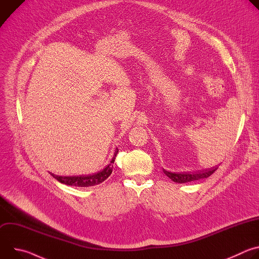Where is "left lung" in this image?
<instances>
[{
  "mask_svg": "<svg viewBox=\"0 0 259 259\" xmlns=\"http://www.w3.org/2000/svg\"><path fill=\"white\" fill-rule=\"evenodd\" d=\"M217 170V167H213L208 170L198 171V172H170L167 170H163L164 173L173 181L178 183H186L190 181H196L200 180L202 178H207L210 175H212Z\"/></svg>",
  "mask_w": 259,
  "mask_h": 259,
  "instance_id": "1",
  "label": "left lung"
}]
</instances>
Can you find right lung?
Segmentation results:
<instances>
[{"label": "right lung", "mask_w": 259, "mask_h": 259, "mask_svg": "<svg viewBox=\"0 0 259 259\" xmlns=\"http://www.w3.org/2000/svg\"><path fill=\"white\" fill-rule=\"evenodd\" d=\"M118 149L115 151V155L113 159L109 161L107 166L104 167L101 171L90 174V175H85V176H58L51 174L55 179H57L59 182L67 184V186H73V187H80V188H87V187H92L96 186V184H99L103 182L110 174L113 172L114 168V162L116 159V156L118 154Z\"/></svg>", "instance_id": "obj_1"}]
</instances>
